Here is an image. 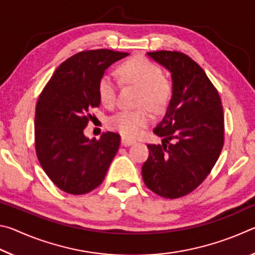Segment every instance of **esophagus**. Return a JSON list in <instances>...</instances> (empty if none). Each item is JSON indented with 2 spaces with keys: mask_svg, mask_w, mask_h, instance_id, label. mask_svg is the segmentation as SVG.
<instances>
[{
  "mask_svg": "<svg viewBox=\"0 0 255 255\" xmlns=\"http://www.w3.org/2000/svg\"><path fill=\"white\" fill-rule=\"evenodd\" d=\"M135 143H136V140L131 139V138L126 137V136H123L122 137V144L124 146H129V145H132V144H135Z\"/></svg>",
  "mask_w": 255,
  "mask_h": 255,
  "instance_id": "obj_1",
  "label": "esophagus"
}]
</instances>
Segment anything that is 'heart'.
I'll use <instances>...</instances> for the list:
<instances>
[{"label":"heart","mask_w":255,"mask_h":255,"mask_svg":"<svg viewBox=\"0 0 255 255\" xmlns=\"http://www.w3.org/2000/svg\"><path fill=\"white\" fill-rule=\"evenodd\" d=\"M118 75L123 83L135 85L140 89L138 98L139 106H146L150 110L158 112L169 102L172 92L170 81L162 75L161 68L147 58L137 56L126 60L118 67ZM117 90V82L110 75L105 74L101 77L98 93L103 106H115ZM147 108L120 110L108 119V125L111 129L122 132L125 136H136L152 119Z\"/></svg>","instance_id":"b5f03b06"}]
</instances>
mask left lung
Returning a JSON list of instances; mask_svg holds the SVG:
<instances>
[{
  "label": "left lung",
  "mask_w": 255,
  "mask_h": 255,
  "mask_svg": "<svg viewBox=\"0 0 255 255\" xmlns=\"http://www.w3.org/2000/svg\"><path fill=\"white\" fill-rule=\"evenodd\" d=\"M171 73L172 97L154 133L162 145L148 144L141 174L149 190L167 199L183 197L202 183L221 155L224 112L221 97L205 71L180 51H149Z\"/></svg>",
  "instance_id": "8db88e82"
}]
</instances>
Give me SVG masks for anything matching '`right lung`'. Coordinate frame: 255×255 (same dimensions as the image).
<instances>
[{
  "label": "right lung",
  "instance_id": "1",
  "mask_svg": "<svg viewBox=\"0 0 255 255\" xmlns=\"http://www.w3.org/2000/svg\"><path fill=\"white\" fill-rule=\"evenodd\" d=\"M128 53L84 50L60 64L42 90L34 115L36 153L56 187L84 195L102 183L117 154L120 135L107 131L100 139L84 135L93 108L100 106L98 86L105 71Z\"/></svg>",
  "mask_w": 255,
  "mask_h": 255
}]
</instances>
